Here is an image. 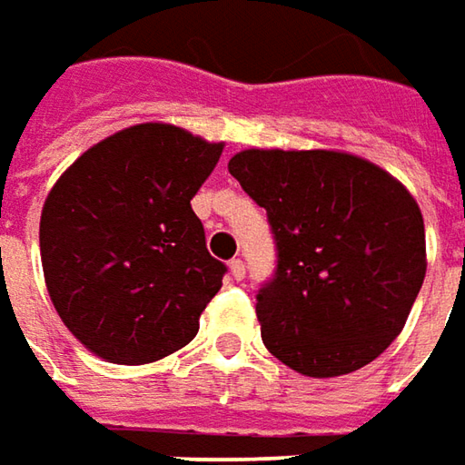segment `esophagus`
I'll return each mask as SVG.
<instances>
[{"instance_id":"esophagus-1","label":"esophagus","mask_w":465,"mask_h":465,"mask_svg":"<svg viewBox=\"0 0 465 465\" xmlns=\"http://www.w3.org/2000/svg\"><path fill=\"white\" fill-rule=\"evenodd\" d=\"M229 270H232L233 281H244V262H242V260H232V262H229Z\"/></svg>"}]
</instances>
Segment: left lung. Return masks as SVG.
<instances>
[{"label":"left lung","mask_w":465,"mask_h":465,"mask_svg":"<svg viewBox=\"0 0 465 465\" xmlns=\"http://www.w3.org/2000/svg\"><path fill=\"white\" fill-rule=\"evenodd\" d=\"M229 172L262 205L278 272L257 296L264 347L309 378L376 361L399 337L427 272L422 211L358 153L244 149Z\"/></svg>","instance_id":"left-lung-1"}]
</instances>
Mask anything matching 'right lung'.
<instances>
[{
    "label": "right lung",
    "instance_id": "right-lung-1",
    "mask_svg": "<svg viewBox=\"0 0 465 465\" xmlns=\"http://www.w3.org/2000/svg\"><path fill=\"white\" fill-rule=\"evenodd\" d=\"M223 141L138 123L89 146L41 213V262L61 322L92 355L146 365L193 342L226 264L190 201Z\"/></svg>",
    "mask_w": 465,
    "mask_h": 465
}]
</instances>
